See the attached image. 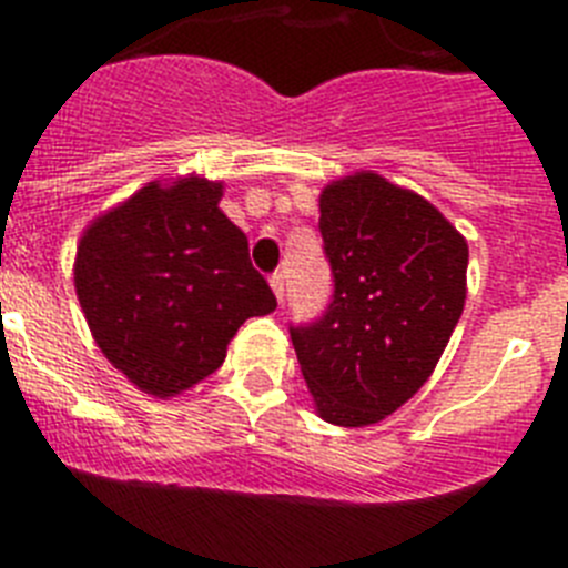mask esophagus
<instances>
[{"label": "esophagus", "mask_w": 568, "mask_h": 568, "mask_svg": "<svg viewBox=\"0 0 568 568\" xmlns=\"http://www.w3.org/2000/svg\"><path fill=\"white\" fill-rule=\"evenodd\" d=\"M270 287H273L275 298L284 301V275H281V273H273V275H270Z\"/></svg>", "instance_id": "1"}]
</instances>
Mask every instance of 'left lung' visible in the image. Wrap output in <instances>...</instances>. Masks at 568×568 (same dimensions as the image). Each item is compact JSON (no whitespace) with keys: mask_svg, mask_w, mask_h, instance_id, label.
Returning a JSON list of instances; mask_svg holds the SVG:
<instances>
[{"mask_svg":"<svg viewBox=\"0 0 568 568\" xmlns=\"http://www.w3.org/2000/svg\"><path fill=\"white\" fill-rule=\"evenodd\" d=\"M333 301L290 327L315 409L369 426L418 393L464 313L466 239L424 195L361 170L318 199Z\"/></svg>","mask_w":568,"mask_h":568,"instance_id":"8db88e82","label":"left lung"}]
</instances>
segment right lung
<instances>
[{"mask_svg":"<svg viewBox=\"0 0 568 568\" xmlns=\"http://www.w3.org/2000/svg\"><path fill=\"white\" fill-rule=\"evenodd\" d=\"M222 195V182L199 175L150 182L79 241L73 284L93 341L155 398L213 375L241 324L275 310Z\"/></svg>","mask_w":568,"mask_h":568,"instance_id":"1","label":"right lung"}]
</instances>
